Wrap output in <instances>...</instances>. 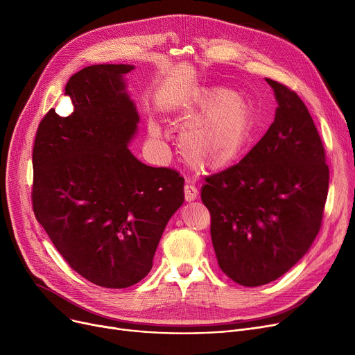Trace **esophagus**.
<instances>
[{
    "instance_id": "obj_1",
    "label": "esophagus",
    "mask_w": 355,
    "mask_h": 355,
    "mask_svg": "<svg viewBox=\"0 0 355 355\" xmlns=\"http://www.w3.org/2000/svg\"><path fill=\"white\" fill-rule=\"evenodd\" d=\"M198 196V190L194 187L193 184H185L184 185V197H185V201H194Z\"/></svg>"
}]
</instances>
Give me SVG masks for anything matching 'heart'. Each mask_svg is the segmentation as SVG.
Instances as JSON below:
<instances>
[{
	"instance_id": "1",
	"label": "heart",
	"mask_w": 355,
	"mask_h": 355,
	"mask_svg": "<svg viewBox=\"0 0 355 355\" xmlns=\"http://www.w3.org/2000/svg\"><path fill=\"white\" fill-rule=\"evenodd\" d=\"M182 122H190L180 135V149L194 168L218 171L245 154L254 134V106L250 99L226 86L200 89L185 106ZM148 134L159 138L155 122Z\"/></svg>"
}]
</instances>
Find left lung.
<instances>
[{"label": "left lung", "instance_id": "left-lung-1", "mask_svg": "<svg viewBox=\"0 0 355 355\" xmlns=\"http://www.w3.org/2000/svg\"><path fill=\"white\" fill-rule=\"evenodd\" d=\"M266 82L277 102L268 132L201 187L218 266L250 288L276 281L309 250L329 182L324 145L305 103L286 86Z\"/></svg>", "mask_w": 355, "mask_h": 355}]
</instances>
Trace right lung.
I'll use <instances>...</instances> for the list:
<instances>
[{"label":"right lung","instance_id":"1","mask_svg":"<svg viewBox=\"0 0 355 355\" xmlns=\"http://www.w3.org/2000/svg\"><path fill=\"white\" fill-rule=\"evenodd\" d=\"M132 64H93L69 79L73 112L50 109L33 149V210L71 269L122 289L153 268L166 223L184 202V178L129 151L139 115L126 90Z\"/></svg>","mask_w":355,"mask_h":355}]
</instances>
